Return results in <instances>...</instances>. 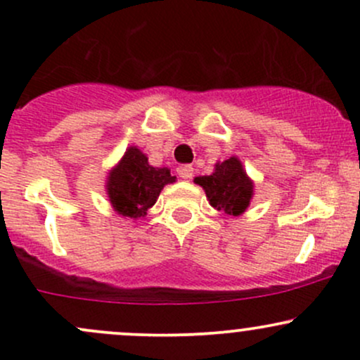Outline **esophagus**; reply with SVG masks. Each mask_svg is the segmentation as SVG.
<instances>
[{"mask_svg":"<svg viewBox=\"0 0 360 360\" xmlns=\"http://www.w3.org/2000/svg\"><path fill=\"white\" fill-rule=\"evenodd\" d=\"M177 174H179V177H183V179H191V177H193V166H189V164L179 166V167H177Z\"/></svg>","mask_w":360,"mask_h":360,"instance_id":"obj_1","label":"esophagus"}]
</instances>
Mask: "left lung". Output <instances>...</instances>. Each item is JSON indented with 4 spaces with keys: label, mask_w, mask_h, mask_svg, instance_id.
<instances>
[{
    "label": "left lung",
    "mask_w": 360,
    "mask_h": 360,
    "mask_svg": "<svg viewBox=\"0 0 360 360\" xmlns=\"http://www.w3.org/2000/svg\"><path fill=\"white\" fill-rule=\"evenodd\" d=\"M194 183L205 189L213 208L233 217L245 212L254 196V183L237 157L217 162L213 174L194 177Z\"/></svg>",
    "instance_id": "8db88e82"
}]
</instances>
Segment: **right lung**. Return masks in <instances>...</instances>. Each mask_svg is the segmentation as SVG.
<instances>
[{"mask_svg":"<svg viewBox=\"0 0 360 360\" xmlns=\"http://www.w3.org/2000/svg\"><path fill=\"white\" fill-rule=\"evenodd\" d=\"M176 181L167 167H152L137 147H128L106 181L110 203L122 217L137 220L155 205L164 186Z\"/></svg>","mask_w":360,"mask_h":360,"instance_id":"add662e5","label":"right lung"}]
</instances>
